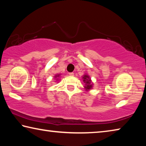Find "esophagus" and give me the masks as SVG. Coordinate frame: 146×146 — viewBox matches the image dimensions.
Wrapping results in <instances>:
<instances>
[{
    "label": "esophagus",
    "instance_id": "34e87169",
    "mask_svg": "<svg viewBox=\"0 0 146 146\" xmlns=\"http://www.w3.org/2000/svg\"><path fill=\"white\" fill-rule=\"evenodd\" d=\"M69 75H70V76H74V73H69Z\"/></svg>",
    "mask_w": 146,
    "mask_h": 146
}]
</instances>
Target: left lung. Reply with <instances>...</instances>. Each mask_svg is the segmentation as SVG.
Masks as SVG:
<instances>
[{
	"mask_svg": "<svg viewBox=\"0 0 146 146\" xmlns=\"http://www.w3.org/2000/svg\"><path fill=\"white\" fill-rule=\"evenodd\" d=\"M82 76L83 82L85 84V86L84 88L86 91H90L93 87V83L92 82V80H91L90 76L86 73Z\"/></svg>",
	"mask_w": 146,
	"mask_h": 146,
	"instance_id": "obj_1",
	"label": "left lung"
}]
</instances>
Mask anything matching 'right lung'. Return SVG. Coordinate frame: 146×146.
Listing matches in <instances>:
<instances>
[{
  "mask_svg": "<svg viewBox=\"0 0 146 146\" xmlns=\"http://www.w3.org/2000/svg\"><path fill=\"white\" fill-rule=\"evenodd\" d=\"M61 75V74H56V75H55V76H54V78H55V79H56V80L58 81L60 79H59V78H60V76Z\"/></svg>",
  "mask_w": 146,
  "mask_h": 146,
  "instance_id": "obj_1",
  "label": "right lung"
}]
</instances>
